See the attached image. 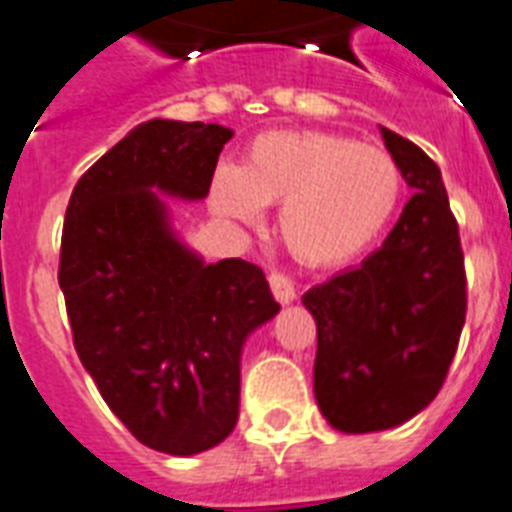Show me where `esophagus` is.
<instances>
[{
  "mask_svg": "<svg viewBox=\"0 0 512 512\" xmlns=\"http://www.w3.org/2000/svg\"><path fill=\"white\" fill-rule=\"evenodd\" d=\"M270 289H273V296H276L278 302L281 304H289V302H294L296 299V289H294V281H291L289 276H286V273H270Z\"/></svg>",
  "mask_w": 512,
  "mask_h": 512,
  "instance_id": "34e87169",
  "label": "esophagus"
}]
</instances>
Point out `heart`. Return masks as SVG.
I'll return each mask as SVG.
<instances>
[{"label": "heart", "instance_id": "heart-1", "mask_svg": "<svg viewBox=\"0 0 512 512\" xmlns=\"http://www.w3.org/2000/svg\"><path fill=\"white\" fill-rule=\"evenodd\" d=\"M401 192V166L382 145L336 132H268L247 145L239 169H218L210 197L218 213L244 223L281 205L278 234L291 255L338 265L380 239Z\"/></svg>", "mask_w": 512, "mask_h": 512}]
</instances>
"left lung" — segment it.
Segmentation results:
<instances>
[{
	"mask_svg": "<svg viewBox=\"0 0 512 512\" xmlns=\"http://www.w3.org/2000/svg\"><path fill=\"white\" fill-rule=\"evenodd\" d=\"M416 192L377 252L302 296L317 322L315 398L341 432L398 427L448 377L463 322L466 268L458 221L437 163L382 127Z\"/></svg>",
	"mask_w": 512,
	"mask_h": 512,
	"instance_id": "8db88e82",
	"label": "left lung"
}]
</instances>
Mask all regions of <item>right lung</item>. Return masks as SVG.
<instances>
[{
    "mask_svg": "<svg viewBox=\"0 0 512 512\" xmlns=\"http://www.w3.org/2000/svg\"><path fill=\"white\" fill-rule=\"evenodd\" d=\"M231 135L150 119L80 176L64 213L59 286L77 356L119 422L161 453L231 435L244 338L281 309L263 268L205 265L176 242L153 192L208 195Z\"/></svg>",
    "mask_w": 512,
    "mask_h": 512,
    "instance_id": "obj_1",
    "label": "right lung"
}]
</instances>
